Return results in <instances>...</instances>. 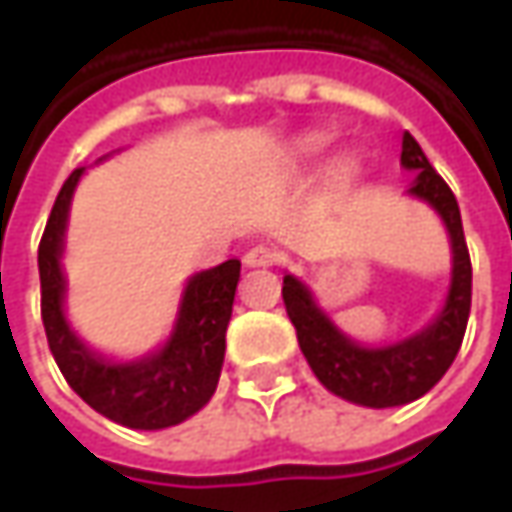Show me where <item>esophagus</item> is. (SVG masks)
I'll return each mask as SVG.
<instances>
[{"label":"esophagus","instance_id":"obj_1","mask_svg":"<svg viewBox=\"0 0 512 512\" xmlns=\"http://www.w3.org/2000/svg\"><path fill=\"white\" fill-rule=\"evenodd\" d=\"M245 265L247 267H273L279 265V253L276 250H270L265 245H256L250 247L245 253Z\"/></svg>","mask_w":512,"mask_h":512}]
</instances>
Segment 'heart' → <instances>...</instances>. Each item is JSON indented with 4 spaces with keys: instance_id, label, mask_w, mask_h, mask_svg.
Wrapping results in <instances>:
<instances>
[{
    "instance_id": "b5f03b06",
    "label": "heart",
    "mask_w": 512,
    "mask_h": 512,
    "mask_svg": "<svg viewBox=\"0 0 512 512\" xmlns=\"http://www.w3.org/2000/svg\"><path fill=\"white\" fill-rule=\"evenodd\" d=\"M327 148V136L325 133H307L299 139V145H296V153H299V159L302 162H310V159H316L322 150ZM359 173V159L356 156H342V159H336L333 162V168H330V176L336 179V182H347V179H353Z\"/></svg>"
}]
</instances>
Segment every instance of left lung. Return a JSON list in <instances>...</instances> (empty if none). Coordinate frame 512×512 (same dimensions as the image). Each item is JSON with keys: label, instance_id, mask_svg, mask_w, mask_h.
Masks as SVG:
<instances>
[{"label": "left lung", "instance_id": "1", "mask_svg": "<svg viewBox=\"0 0 512 512\" xmlns=\"http://www.w3.org/2000/svg\"><path fill=\"white\" fill-rule=\"evenodd\" d=\"M402 165L407 170H419L410 193L424 199L442 216L450 233V245H453L450 293L436 322L402 342L362 347V344L350 342L342 330L327 319L313 302L310 290L296 276H285V285H282L287 316L296 327L299 347L305 353L307 364L313 367L316 379L325 384L330 393L342 396L347 402L364 404V407H399L424 396L456 359L464 330H467V316H470L473 267H470V253L464 242L459 202L407 130L402 136Z\"/></svg>", "mask_w": 512, "mask_h": 512}]
</instances>
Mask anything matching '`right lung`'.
Segmentation results:
<instances>
[{"mask_svg": "<svg viewBox=\"0 0 512 512\" xmlns=\"http://www.w3.org/2000/svg\"><path fill=\"white\" fill-rule=\"evenodd\" d=\"M82 170L85 168L73 170L59 190L39 242L42 325L48 333L50 353L70 387L110 422L133 430L173 427L199 413L219 384L227 322L233 313L242 262L227 259L219 267L190 276L176 327L162 350L125 364L96 356L70 330L62 310L65 276L59 259L65 247L70 196Z\"/></svg>", "mask_w": 512, "mask_h": 512, "instance_id": "right-lung-1", "label": "right lung"}]
</instances>
